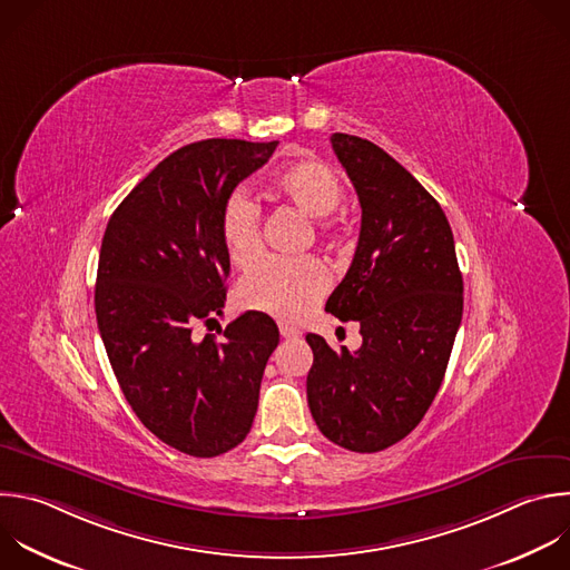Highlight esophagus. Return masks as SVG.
Returning a JSON list of instances; mask_svg holds the SVG:
<instances>
[{"label": "esophagus", "instance_id": "1", "mask_svg": "<svg viewBox=\"0 0 570 570\" xmlns=\"http://www.w3.org/2000/svg\"><path fill=\"white\" fill-rule=\"evenodd\" d=\"M279 333H282V337H286V340H297V337H302V331H299L297 326H291V324H279Z\"/></svg>", "mask_w": 570, "mask_h": 570}]
</instances>
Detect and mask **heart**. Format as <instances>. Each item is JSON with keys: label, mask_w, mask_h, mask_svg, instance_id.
<instances>
[{"label": "heart", "mask_w": 570, "mask_h": 570, "mask_svg": "<svg viewBox=\"0 0 570 570\" xmlns=\"http://www.w3.org/2000/svg\"><path fill=\"white\" fill-rule=\"evenodd\" d=\"M273 189L299 213L317 219L322 233L337 230V219L331 213L342 202L344 185L331 165L317 158L291 163L275 174ZM219 235L239 268H248L262 255V208L246 189L237 187L224 199ZM328 284V271L317 257H268L242 279L239 302L279 320H302L315 308Z\"/></svg>", "instance_id": "b5f03b06"}]
</instances>
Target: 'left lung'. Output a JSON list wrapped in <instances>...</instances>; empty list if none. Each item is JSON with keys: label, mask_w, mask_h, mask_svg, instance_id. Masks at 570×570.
Segmentation results:
<instances>
[{"label": "left lung", "mask_w": 570, "mask_h": 570, "mask_svg": "<svg viewBox=\"0 0 570 570\" xmlns=\"http://www.w3.org/2000/svg\"><path fill=\"white\" fill-rule=\"evenodd\" d=\"M362 208L353 262L326 311L360 324L362 346L333 351L308 333L306 396L320 432L351 452L403 441L430 410L463 315L448 217L428 189L371 140L333 134Z\"/></svg>", "instance_id": "1"}]
</instances>
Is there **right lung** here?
I'll use <instances>...</instances> for the list:
<instances>
[{
	"instance_id": "add662e5",
	"label": "right lung",
	"mask_w": 570,
	"mask_h": 570,
	"mask_svg": "<svg viewBox=\"0 0 570 570\" xmlns=\"http://www.w3.org/2000/svg\"><path fill=\"white\" fill-rule=\"evenodd\" d=\"M277 140L208 138L160 160L114 210L100 248L96 320L116 381L169 448L210 459L237 448L257 414L279 328L248 311L217 340L195 335L226 304L230 257L219 213Z\"/></svg>"
}]
</instances>
